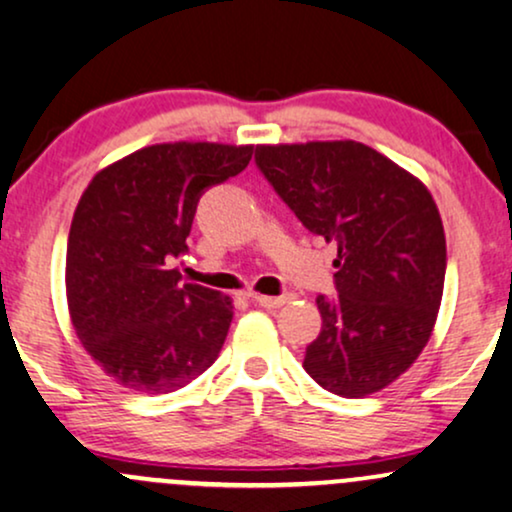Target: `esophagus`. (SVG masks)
Returning <instances> with one entry per match:
<instances>
[{"label": "esophagus", "instance_id": "34e87169", "mask_svg": "<svg viewBox=\"0 0 512 512\" xmlns=\"http://www.w3.org/2000/svg\"><path fill=\"white\" fill-rule=\"evenodd\" d=\"M255 303L267 307V310H276V307L286 303V295H255Z\"/></svg>", "mask_w": 512, "mask_h": 512}]
</instances>
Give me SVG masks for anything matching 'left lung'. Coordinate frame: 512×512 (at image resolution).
<instances>
[{
  "mask_svg": "<svg viewBox=\"0 0 512 512\" xmlns=\"http://www.w3.org/2000/svg\"><path fill=\"white\" fill-rule=\"evenodd\" d=\"M255 162L305 229L338 245V298H317L305 372L343 398L381 391L420 357L439 315L446 236L432 193L355 140L257 145Z\"/></svg>",
  "mask_w": 512,
  "mask_h": 512,
  "instance_id": "obj_1",
  "label": "left lung"
}]
</instances>
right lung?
I'll return each mask as SVG.
<instances>
[{"label":"right lung","instance_id":"1","mask_svg":"<svg viewBox=\"0 0 512 512\" xmlns=\"http://www.w3.org/2000/svg\"><path fill=\"white\" fill-rule=\"evenodd\" d=\"M252 145L162 143L97 171L66 245V300L88 355L116 384L171 393L219 357L229 295L181 283L200 195L240 174Z\"/></svg>","mask_w":512,"mask_h":512}]
</instances>
